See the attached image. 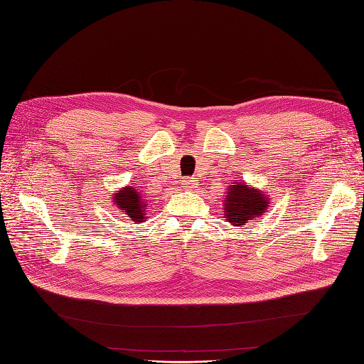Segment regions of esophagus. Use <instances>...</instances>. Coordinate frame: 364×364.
Here are the masks:
<instances>
[{"label": "esophagus", "mask_w": 364, "mask_h": 364, "mask_svg": "<svg viewBox=\"0 0 364 364\" xmlns=\"http://www.w3.org/2000/svg\"><path fill=\"white\" fill-rule=\"evenodd\" d=\"M184 186H186L188 189L197 188V178H194V176H189L188 180H184Z\"/></svg>", "instance_id": "obj_1"}]
</instances>
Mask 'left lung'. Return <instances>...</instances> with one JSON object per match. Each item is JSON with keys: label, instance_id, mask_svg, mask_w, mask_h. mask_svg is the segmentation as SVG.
Returning a JSON list of instances; mask_svg holds the SVG:
<instances>
[{"label": "left lung", "instance_id": "obj_1", "mask_svg": "<svg viewBox=\"0 0 364 364\" xmlns=\"http://www.w3.org/2000/svg\"><path fill=\"white\" fill-rule=\"evenodd\" d=\"M225 220L231 225H245V223L253 222V219L264 215L269 208L267 197L261 191L249 188V184L244 181L235 180L228 186L225 200Z\"/></svg>", "mask_w": 364, "mask_h": 364}]
</instances>
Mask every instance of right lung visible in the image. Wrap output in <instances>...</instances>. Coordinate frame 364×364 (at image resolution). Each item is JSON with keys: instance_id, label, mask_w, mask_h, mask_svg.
Wrapping results in <instances>:
<instances>
[{"instance_id": "1", "label": "right lung", "mask_w": 364, "mask_h": 364, "mask_svg": "<svg viewBox=\"0 0 364 364\" xmlns=\"http://www.w3.org/2000/svg\"><path fill=\"white\" fill-rule=\"evenodd\" d=\"M114 203L117 205L120 210L125 213V218H129L131 220L142 222L144 220V197L139 194L136 188H125L123 191H119L117 194L114 196Z\"/></svg>"}]
</instances>
